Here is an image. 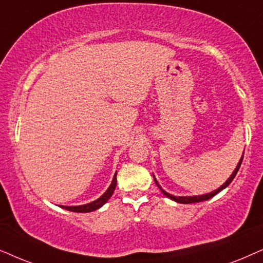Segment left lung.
I'll return each instance as SVG.
<instances>
[{
    "label": "left lung",
    "instance_id": "obj_1",
    "mask_svg": "<svg viewBox=\"0 0 263 263\" xmlns=\"http://www.w3.org/2000/svg\"><path fill=\"white\" fill-rule=\"evenodd\" d=\"M241 161H243V155H241L239 162H238L237 167H236V170L233 171L232 174H231L229 179H227L225 183H223L219 189H216V190L212 191V192H208V194H204V195H198V196H174V195H171V194H168V192L164 191L162 187H161V185L159 184V181L156 180V178H155V176H154V174H153V177H154V180H155V184L157 185V187H159L160 190H161V192H162L164 196H167L168 198L173 199V201H176L178 203H183V204H187V203L202 202V201H207V199L212 198L213 196H215L216 194H218V192H220L221 190H223V189H226L227 186H229V185L231 184V181H232L234 179V177H236L238 170H239V167H240V164H241Z\"/></svg>",
    "mask_w": 263,
    "mask_h": 263
}]
</instances>
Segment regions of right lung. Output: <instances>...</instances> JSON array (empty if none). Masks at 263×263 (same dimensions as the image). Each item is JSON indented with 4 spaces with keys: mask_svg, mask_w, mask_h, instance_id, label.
<instances>
[{
    "mask_svg": "<svg viewBox=\"0 0 263 263\" xmlns=\"http://www.w3.org/2000/svg\"><path fill=\"white\" fill-rule=\"evenodd\" d=\"M115 186H117V173L114 174L113 180H111V184L109 185V187L107 189V191L104 192V194L101 196L100 198H97L96 201L86 203V204H83V205H60V207L64 209H67V211H69V212H76V213L93 212V211H96V209L102 207L104 203H106L108 199L111 197V195H113V192L115 190Z\"/></svg>",
    "mask_w": 263,
    "mask_h": 263,
    "instance_id": "right-lung-1",
    "label": "right lung"
}]
</instances>
